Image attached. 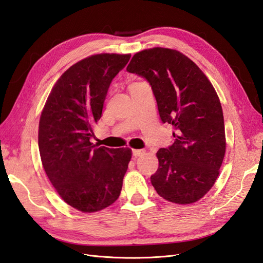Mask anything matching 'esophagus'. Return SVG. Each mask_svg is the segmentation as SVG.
<instances>
[{
    "mask_svg": "<svg viewBox=\"0 0 263 263\" xmlns=\"http://www.w3.org/2000/svg\"><path fill=\"white\" fill-rule=\"evenodd\" d=\"M144 153H145V150H142V149H133L134 157H139L141 155H144Z\"/></svg>",
    "mask_w": 263,
    "mask_h": 263,
    "instance_id": "1",
    "label": "esophagus"
}]
</instances>
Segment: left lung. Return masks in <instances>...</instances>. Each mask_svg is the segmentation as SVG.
Wrapping results in <instances>:
<instances>
[{"instance_id": "obj_1", "label": "left lung", "mask_w": 263, "mask_h": 263, "mask_svg": "<svg viewBox=\"0 0 263 263\" xmlns=\"http://www.w3.org/2000/svg\"><path fill=\"white\" fill-rule=\"evenodd\" d=\"M126 70L149 82L162 123L176 129L173 144L158 150L159 166L151 184L169 202L198 201L218 178L226 150L216 91L192 60L169 48L137 52Z\"/></svg>"}]
</instances>
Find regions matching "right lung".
Segmentation results:
<instances>
[{
  "instance_id": "right-lung-1",
  "label": "right lung",
  "mask_w": 263,
  "mask_h": 263,
  "mask_svg": "<svg viewBox=\"0 0 263 263\" xmlns=\"http://www.w3.org/2000/svg\"><path fill=\"white\" fill-rule=\"evenodd\" d=\"M130 54L100 53L71 66L53 85L39 121L43 166L61 198L76 210L98 212L121 194L129 148L91 142L109 84Z\"/></svg>"
}]
</instances>
